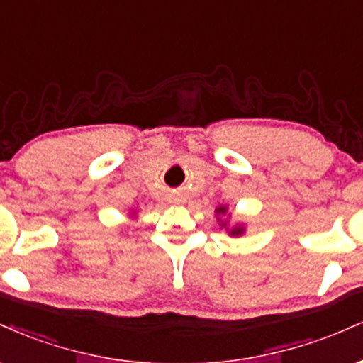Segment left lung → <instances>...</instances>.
<instances>
[{
    "label": "left lung",
    "instance_id": "left-lung-1",
    "mask_svg": "<svg viewBox=\"0 0 363 363\" xmlns=\"http://www.w3.org/2000/svg\"><path fill=\"white\" fill-rule=\"evenodd\" d=\"M225 213H227V206L216 208V215H225ZM220 222H222V220H220ZM222 227H227V223L222 222ZM228 234H230V235H242L244 234V227H242V225H235V227H232L230 230H228Z\"/></svg>",
    "mask_w": 363,
    "mask_h": 363
}]
</instances>
